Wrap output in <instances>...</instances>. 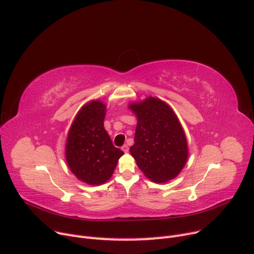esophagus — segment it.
<instances>
[{
	"instance_id": "1",
	"label": "esophagus",
	"mask_w": 254,
	"mask_h": 254,
	"mask_svg": "<svg viewBox=\"0 0 254 254\" xmlns=\"http://www.w3.org/2000/svg\"><path fill=\"white\" fill-rule=\"evenodd\" d=\"M121 149H123L125 152H127V151H128V145L125 144L123 147H121Z\"/></svg>"
}]
</instances>
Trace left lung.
Listing matches in <instances>:
<instances>
[{"label":"left lung","mask_w":254,"mask_h":254,"mask_svg":"<svg viewBox=\"0 0 254 254\" xmlns=\"http://www.w3.org/2000/svg\"><path fill=\"white\" fill-rule=\"evenodd\" d=\"M137 116L130 154L146 178L166 183L179 175L188 159L185 131L173 110L157 97L149 96L128 107Z\"/></svg>","instance_id":"1"}]
</instances>
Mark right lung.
Instances as JSON below:
<instances>
[{"instance_id":"add662e5","label":"right lung","mask_w":254,"mask_h":254,"mask_svg":"<svg viewBox=\"0 0 254 254\" xmlns=\"http://www.w3.org/2000/svg\"><path fill=\"white\" fill-rule=\"evenodd\" d=\"M106 105L92 101L82 107L69 128L66 162L80 181L102 185L111 178L124 151L116 148L104 127Z\"/></svg>"}]
</instances>
